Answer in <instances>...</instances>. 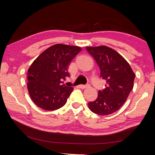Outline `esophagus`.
Wrapping results in <instances>:
<instances>
[{"label":"esophagus","mask_w":155,"mask_h":155,"mask_svg":"<svg viewBox=\"0 0 155 155\" xmlns=\"http://www.w3.org/2000/svg\"><path fill=\"white\" fill-rule=\"evenodd\" d=\"M90 87V85L89 84H87V85H79V87L81 89H85V88H87Z\"/></svg>","instance_id":"34e87169"}]
</instances>
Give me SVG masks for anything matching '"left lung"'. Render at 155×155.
I'll list each match as a JSON object with an SVG mask.
<instances>
[{
	"label": "left lung",
	"instance_id": "1",
	"mask_svg": "<svg viewBox=\"0 0 155 155\" xmlns=\"http://www.w3.org/2000/svg\"><path fill=\"white\" fill-rule=\"evenodd\" d=\"M101 69V77L106 87L99 90L98 98L88 103L94 114L107 115L117 111L132 91L135 74L130 65L115 50L105 46L86 47Z\"/></svg>",
	"mask_w": 155,
	"mask_h": 155
}]
</instances>
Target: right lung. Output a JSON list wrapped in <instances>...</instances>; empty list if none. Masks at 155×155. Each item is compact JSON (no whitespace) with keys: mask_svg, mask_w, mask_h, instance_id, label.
<instances>
[{"mask_svg":"<svg viewBox=\"0 0 155 155\" xmlns=\"http://www.w3.org/2000/svg\"><path fill=\"white\" fill-rule=\"evenodd\" d=\"M80 47L55 44L40 54L28 70L27 88L37 106L54 111L66 103L73 87H67L63 80L70 77L68 65L81 51Z\"/></svg>","mask_w":155,"mask_h":155,"instance_id":"obj_1","label":"right lung"}]
</instances>
